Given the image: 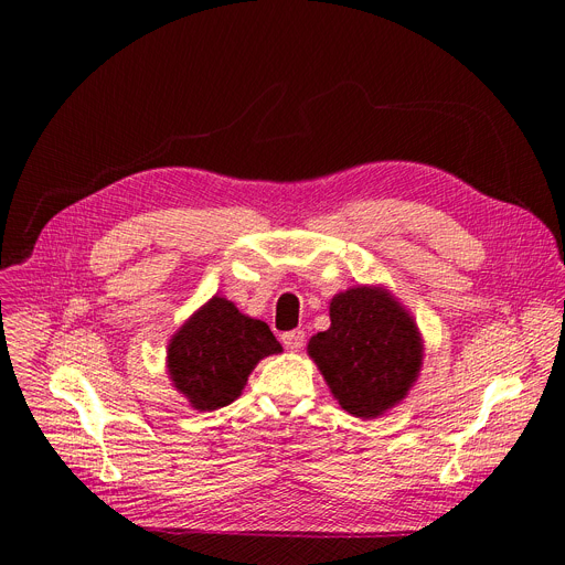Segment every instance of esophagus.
I'll return each mask as SVG.
<instances>
[{
	"mask_svg": "<svg viewBox=\"0 0 565 565\" xmlns=\"http://www.w3.org/2000/svg\"><path fill=\"white\" fill-rule=\"evenodd\" d=\"M281 343L286 345V350H300L305 345V332L302 330H292V332H284L281 334Z\"/></svg>",
	"mask_w": 565,
	"mask_h": 565,
	"instance_id": "1",
	"label": "esophagus"
}]
</instances>
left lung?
<instances>
[{
	"instance_id": "left-lung-1",
	"label": "left lung",
	"mask_w": 565,
	"mask_h": 565,
	"mask_svg": "<svg viewBox=\"0 0 565 565\" xmlns=\"http://www.w3.org/2000/svg\"><path fill=\"white\" fill-rule=\"evenodd\" d=\"M330 330L307 352L352 417L375 419L398 405L424 364V341L409 311L382 286H354L330 302Z\"/></svg>"
}]
</instances>
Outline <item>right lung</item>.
<instances>
[{"instance_id": "1", "label": "right lung", "mask_w": 565, "mask_h": 565, "mask_svg": "<svg viewBox=\"0 0 565 565\" xmlns=\"http://www.w3.org/2000/svg\"><path fill=\"white\" fill-rule=\"evenodd\" d=\"M277 352L281 343L263 320L215 295L171 337L167 371L194 409L211 412L241 396L256 364Z\"/></svg>"}]
</instances>
